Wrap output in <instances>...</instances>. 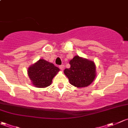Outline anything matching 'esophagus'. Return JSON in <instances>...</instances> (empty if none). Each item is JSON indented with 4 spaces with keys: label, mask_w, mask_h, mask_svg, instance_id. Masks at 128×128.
<instances>
[{
    "label": "esophagus",
    "mask_w": 128,
    "mask_h": 128,
    "mask_svg": "<svg viewBox=\"0 0 128 128\" xmlns=\"http://www.w3.org/2000/svg\"><path fill=\"white\" fill-rule=\"evenodd\" d=\"M59 68H60V69L62 71H63L64 70V65H61V66H59Z\"/></svg>",
    "instance_id": "esophagus-1"
}]
</instances>
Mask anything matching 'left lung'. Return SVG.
Segmentation results:
<instances>
[{
    "mask_svg": "<svg viewBox=\"0 0 128 128\" xmlns=\"http://www.w3.org/2000/svg\"><path fill=\"white\" fill-rule=\"evenodd\" d=\"M70 68H66L64 74L72 85L85 88L92 83L96 77V66L92 60L76 55L69 62Z\"/></svg>",
    "mask_w": 128,
    "mask_h": 128,
    "instance_id": "1",
    "label": "left lung"
}]
</instances>
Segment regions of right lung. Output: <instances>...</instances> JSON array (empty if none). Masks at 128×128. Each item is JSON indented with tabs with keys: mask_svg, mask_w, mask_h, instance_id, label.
<instances>
[{
	"mask_svg": "<svg viewBox=\"0 0 128 128\" xmlns=\"http://www.w3.org/2000/svg\"><path fill=\"white\" fill-rule=\"evenodd\" d=\"M60 69L52 63L40 59L28 68V74L34 86L44 88L52 84Z\"/></svg>",
	"mask_w": 128,
	"mask_h": 128,
	"instance_id": "right-lung-1",
	"label": "right lung"
}]
</instances>
